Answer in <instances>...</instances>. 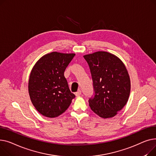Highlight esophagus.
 I'll return each instance as SVG.
<instances>
[{
    "mask_svg": "<svg viewBox=\"0 0 156 156\" xmlns=\"http://www.w3.org/2000/svg\"><path fill=\"white\" fill-rule=\"evenodd\" d=\"M75 94H76V96H77V97H79V96H80V95H81V91H80V90H79L77 92H76V93H75Z\"/></svg>",
    "mask_w": 156,
    "mask_h": 156,
    "instance_id": "obj_1",
    "label": "esophagus"
}]
</instances>
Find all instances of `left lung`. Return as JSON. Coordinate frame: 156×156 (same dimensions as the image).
Instances as JSON below:
<instances>
[{
	"label": "left lung",
	"instance_id": "1",
	"mask_svg": "<svg viewBox=\"0 0 156 156\" xmlns=\"http://www.w3.org/2000/svg\"><path fill=\"white\" fill-rule=\"evenodd\" d=\"M93 82L95 94L89 99L91 110L102 118L115 116L125 106L130 93V79L123 62L107 51L84 55Z\"/></svg>",
	"mask_w": 156,
	"mask_h": 156
}]
</instances>
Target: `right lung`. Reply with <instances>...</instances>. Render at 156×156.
Instances as JSON below:
<instances>
[{
	"label": "right lung",
	"instance_id": "obj_1",
	"mask_svg": "<svg viewBox=\"0 0 156 156\" xmlns=\"http://www.w3.org/2000/svg\"><path fill=\"white\" fill-rule=\"evenodd\" d=\"M75 53L53 51L41 57L33 67L28 92L33 106L48 118L65 112L75 95L70 92L64 72Z\"/></svg>",
	"mask_w": 156,
	"mask_h": 156
}]
</instances>
